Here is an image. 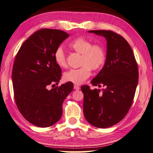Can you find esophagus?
<instances>
[{"label": "esophagus", "mask_w": 153, "mask_h": 153, "mask_svg": "<svg viewBox=\"0 0 153 153\" xmlns=\"http://www.w3.org/2000/svg\"><path fill=\"white\" fill-rule=\"evenodd\" d=\"M74 89L75 90H79L80 89V87L77 85H74Z\"/></svg>", "instance_id": "1"}]
</instances>
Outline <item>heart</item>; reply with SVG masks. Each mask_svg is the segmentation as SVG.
Returning a JSON list of instances; mask_svg holds the SVG:
<instances>
[{
    "mask_svg": "<svg viewBox=\"0 0 153 153\" xmlns=\"http://www.w3.org/2000/svg\"><path fill=\"white\" fill-rule=\"evenodd\" d=\"M69 46L75 52L82 54V67L65 73L64 79L75 84H81L91 76V69L99 70L103 67L106 61V51L100 43L93 44L91 41L82 37L72 41ZM54 57L59 67L65 68L67 66L66 54L61 47L55 50Z\"/></svg>",
    "mask_w": 153,
    "mask_h": 153,
    "instance_id": "heart-1",
    "label": "heart"
}]
</instances>
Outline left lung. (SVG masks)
Listing matches in <instances>:
<instances>
[{
    "label": "left lung",
    "mask_w": 153,
    "mask_h": 153,
    "mask_svg": "<svg viewBox=\"0 0 153 153\" xmlns=\"http://www.w3.org/2000/svg\"><path fill=\"white\" fill-rule=\"evenodd\" d=\"M107 41V56L102 69L91 82L105 88L91 90L82 86L83 110L86 120L98 128L117 124L132 105L138 82V67L130 45L111 30H90Z\"/></svg>",
    "instance_id": "1"
}]
</instances>
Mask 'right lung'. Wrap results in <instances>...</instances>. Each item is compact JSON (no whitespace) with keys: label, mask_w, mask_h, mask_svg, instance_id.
Masks as SVG:
<instances>
[{"label":"right lung","mask_w":153,"mask_h":153,"mask_svg":"<svg viewBox=\"0 0 153 153\" xmlns=\"http://www.w3.org/2000/svg\"><path fill=\"white\" fill-rule=\"evenodd\" d=\"M69 36L57 29L36 31L23 43L14 60L12 82L17 107L26 120L37 127H50L60 120L62 103L74 89L69 82L48 88L59 84L61 77L54 54Z\"/></svg>","instance_id":"obj_1"}]
</instances>
